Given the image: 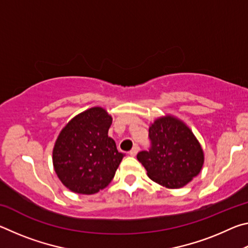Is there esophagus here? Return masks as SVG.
Segmentation results:
<instances>
[{
	"instance_id": "esophagus-1",
	"label": "esophagus",
	"mask_w": 248,
	"mask_h": 248,
	"mask_svg": "<svg viewBox=\"0 0 248 248\" xmlns=\"http://www.w3.org/2000/svg\"><path fill=\"white\" fill-rule=\"evenodd\" d=\"M139 151H140V148H139V146H138V145H134L133 148H132V150L130 151V152H129V154L131 155V156H136V155L138 154V152H139Z\"/></svg>"
}]
</instances>
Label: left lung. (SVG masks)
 <instances>
[{
    "label": "left lung",
    "instance_id": "obj_1",
    "mask_svg": "<svg viewBox=\"0 0 248 248\" xmlns=\"http://www.w3.org/2000/svg\"><path fill=\"white\" fill-rule=\"evenodd\" d=\"M151 148L137 158L148 176L170 189L182 188L200 173L203 151L191 130L174 116L157 118L149 128Z\"/></svg>",
    "mask_w": 248,
    "mask_h": 248
}]
</instances>
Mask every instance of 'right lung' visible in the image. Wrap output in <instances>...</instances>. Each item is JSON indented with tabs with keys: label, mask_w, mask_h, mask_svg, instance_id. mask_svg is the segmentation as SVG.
<instances>
[{
	"label": "right lung",
	"mask_w": 248,
	"mask_h": 248,
	"mask_svg": "<svg viewBox=\"0 0 248 248\" xmlns=\"http://www.w3.org/2000/svg\"><path fill=\"white\" fill-rule=\"evenodd\" d=\"M112 118L93 107L71 119L61 130L52 151L54 171L71 191L93 195L107 187L123 159L108 137Z\"/></svg>",
	"instance_id": "1"
}]
</instances>
